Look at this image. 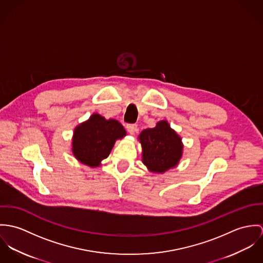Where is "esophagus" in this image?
<instances>
[{
    "label": "esophagus",
    "instance_id": "34e87169",
    "mask_svg": "<svg viewBox=\"0 0 263 263\" xmlns=\"http://www.w3.org/2000/svg\"><path fill=\"white\" fill-rule=\"evenodd\" d=\"M126 128H127V131H128L130 134H134L135 131L137 130V125H136V124H127Z\"/></svg>",
    "mask_w": 263,
    "mask_h": 263
}]
</instances>
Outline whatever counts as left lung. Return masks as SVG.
I'll use <instances>...</instances> for the list:
<instances>
[{
	"mask_svg": "<svg viewBox=\"0 0 263 263\" xmlns=\"http://www.w3.org/2000/svg\"><path fill=\"white\" fill-rule=\"evenodd\" d=\"M138 138L142 146V162L149 172L163 174L178 164L183 145L167 121H159L154 128L143 130Z\"/></svg>",
	"mask_w": 263,
	"mask_h": 263,
	"instance_id": "1",
	"label": "left lung"
}]
</instances>
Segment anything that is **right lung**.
<instances>
[{
	"instance_id": "right-lung-1",
	"label": "right lung",
	"mask_w": 263,
	"mask_h": 263,
	"mask_svg": "<svg viewBox=\"0 0 263 263\" xmlns=\"http://www.w3.org/2000/svg\"><path fill=\"white\" fill-rule=\"evenodd\" d=\"M126 136L124 127L117 120L92 114L88 121L74 128L72 153L82 163L97 167L107 158L116 140Z\"/></svg>"
}]
</instances>
